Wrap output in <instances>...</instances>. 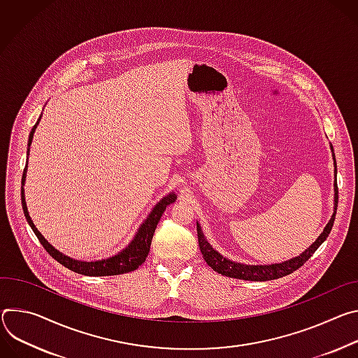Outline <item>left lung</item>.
I'll return each instance as SVG.
<instances>
[{
  "mask_svg": "<svg viewBox=\"0 0 358 358\" xmlns=\"http://www.w3.org/2000/svg\"><path fill=\"white\" fill-rule=\"evenodd\" d=\"M336 164V161H334ZM336 172H337V166H336ZM336 187V194H334V210H337V202H338V189H337V182L334 183ZM334 219H336V212L333 213L330 222L327 223V226L324 227L323 233L319 236L317 239L306 252H303L300 256L285 262V263H279V264H270V266H246V264H241V263H234L227 260L226 257H223L222 255H219L205 239V236L202 233L201 226L197 224V241H199V248L202 252V256L205 259V262L217 273H220L222 275H227V277H234V279H241V280H250V282H266V280H274V279H280L283 275H287L293 271H296L297 268H300L313 255L314 252L322 246V243L327 239L331 227L334 224Z\"/></svg>",
  "mask_w": 358,
  "mask_h": 358,
  "instance_id": "1",
  "label": "left lung"
}]
</instances>
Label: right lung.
I'll return each mask as SVG.
<instances>
[{"mask_svg":"<svg viewBox=\"0 0 358 358\" xmlns=\"http://www.w3.org/2000/svg\"><path fill=\"white\" fill-rule=\"evenodd\" d=\"M41 119V117H39ZM39 119L36 121V124L34 125L31 134H29V139H28V152H29V146L34 138V132L36 125L39 124ZM25 172H27V166L24 169L22 173V185L25 182ZM176 201V196L175 193L168 194L166 197L159 202L155 209L150 212L149 217L145 220V223L141 226V229L138 230L135 239L132 241V243L119 255L109 257L106 260H99V262H79L75 259H71L65 255H62L61 252H58L57 249H54L45 239L44 236L38 231V229L34 226L28 210H27V205H25V196H24V189H21V203H22V210L25 215V219L28 222V224L31 226L32 231L35 233V236L38 237L39 243L43 245V248L50 253L51 257H54L58 263H61L62 266H65L66 268L79 273V274H84V275H116V274H124V273H129L136 270L148 257L149 250H150V243H152V237L155 233V229L161 220L164 212L166 210V208L169 205H172Z\"/></svg>","mask_w":358,"mask_h":358,"instance_id":"add662e5","label":"right lung"}]
</instances>
